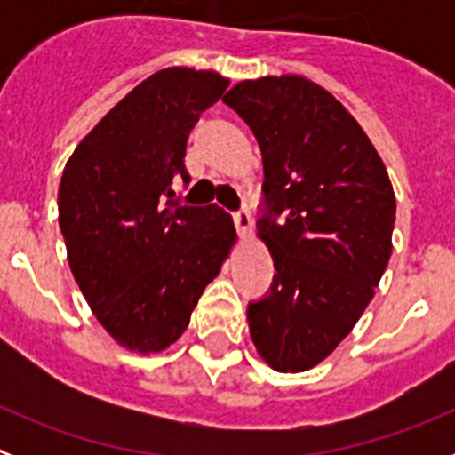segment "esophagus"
I'll return each mask as SVG.
<instances>
[{
    "label": "esophagus",
    "instance_id": "esophagus-1",
    "mask_svg": "<svg viewBox=\"0 0 455 455\" xmlns=\"http://www.w3.org/2000/svg\"><path fill=\"white\" fill-rule=\"evenodd\" d=\"M232 219H235L236 232H239L241 236L251 235V232H252V216L248 214L246 209H239V212H235V214H232Z\"/></svg>",
    "mask_w": 455,
    "mask_h": 455
}]
</instances>
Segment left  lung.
I'll return each instance as SVG.
<instances>
[{"label": "left lung", "instance_id": "8db88e82", "mask_svg": "<svg viewBox=\"0 0 455 455\" xmlns=\"http://www.w3.org/2000/svg\"><path fill=\"white\" fill-rule=\"evenodd\" d=\"M223 102L246 120L264 164L257 235L275 275L248 305L252 344L275 371H307L353 331L387 268V168L344 104L299 75L239 82Z\"/></svg>", "mask_w": 455, "mask_h": 455}]
</instances>
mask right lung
Masks as SVG:
<instances>
[{"instance_id": "add662e5", "label": "right lung", "mask_w": 455, "mask_h": 455, "mask_svg": "<svg viewBox=\"0 0 455 455\" xmlns=\"http://www.w3.org/2000/svg\"><path fill=\"white\" fill-rule=\"evenodd\" d=\"M219 72L166 68L140 82L82 139L63 168L59 225L70 271L120 347L159 353L187 331L223 267L235 223L216 204L188 207L187 140L228 88Z\"/></svg>"}]
</instances>
